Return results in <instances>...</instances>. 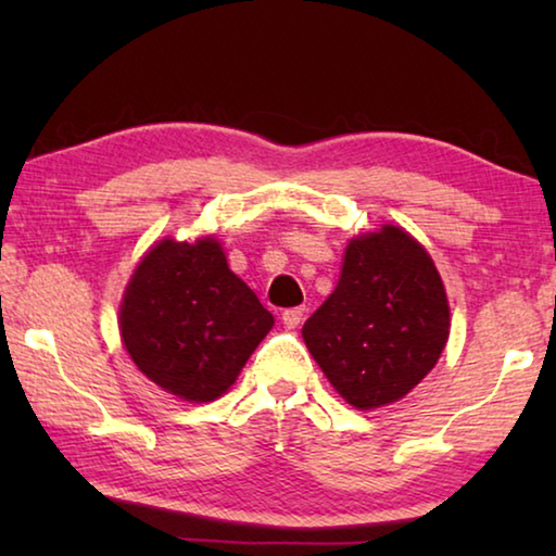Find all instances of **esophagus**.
Segmentation results:
<instances>
[{"instance_id":"34e87169","label":"esophagus","mask_w":556,"mask_h":556,"mask_svg":"<svg viewBox=\"0 0 556 556\" xmlns=\"http://www.w3.org/2000/svg\"><path fill=\"white\" fill-rule=\"evenodd\" d=\"M304 306H294V308H287L285 314H281V324L287 328H296L301 321H304Z\"/></svg>"}]
</instances>
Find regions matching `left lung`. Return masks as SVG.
<instances>
[{"label": "left lung", "mask_w": 556, "mask_h": 556, "mask_svg": "<svg viewBox=\"0 0 556 556\" xmlns=\"http://www.w3.org/2000/svg\"><path fill=\"white\" fill-rule=\"evenodd\" d=\"M328 382L357 409L397 402L448 338L446 291L421 244L394 225L345 248L338 287L301 328Z\"/></svg>", "instance_id": "1"}]
</instances>
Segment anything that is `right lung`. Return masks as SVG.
<instances>
[{"mask_svg": "<svg viewBox=\"0 0 556 556\" xmlns=\"http://www.w3.org/2000/svg\"><path fill=\"white\" fill-rule=\"evenodd\" d=\"M271 324L213 238L154 244L119 308L122 341L137 368L188 402L220 397Z\"/></svg>", "mask_w": 556, "mask_h": 556, "instance_id": "obj_1", "label": "right lung"}]
</instances>
